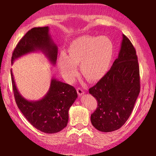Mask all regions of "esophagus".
<instances>
[{
	"label": "esophagus",
	"mask_w": 156,
	"mask_h": 156,
	"mask_svg": "<svg viewBox=\"0 0 156 156\" xmlns=\"http://www.w3.org/2000/svg\"><path fill=\"white\" fill-rule=\"evenodd\" d=\"M76 90H77V93H78L79 96H82L84 94V91L81 88H79L78 87V88H77V89H76Z\"/></svg>",
	"instance_id": "1"
}]
</instances>
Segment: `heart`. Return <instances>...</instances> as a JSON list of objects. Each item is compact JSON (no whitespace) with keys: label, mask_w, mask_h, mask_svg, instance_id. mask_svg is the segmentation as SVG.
Returning a JSON list of instances; mask_svg holds the SVG:
<instances>
[{"label":"heart","mask_w":156,"mask_h":156,"mask_svg":"<svg viewBox=\"0 0 156 156\" xmlns=\"http://www.w3.org/2000/svg\"><path fill=\"white\" fill-rule=\"evenodd\" d=\"M113 54V42L107 36H83L71 42L67 54L60 53L57 64L63 77L69 83L77 77L76 65L79 64L83 77L90 82H96L107 74Z\"/></svg>","instance_id":"1"}]
</instances>
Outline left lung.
<instances>
[{
	"label": "left lung",
	"mask_w": 156,
	"mask_h": 156,
	"mask_svg": "<svg viewBox=\"0 0 156 156\" xmlns=\"http://www.w3.org/2000/svg\"><path fill=\"white\" fill-rule=\"evenodd\" d=\"M140 89L136 49L122 34L118 58L107 74L89 89L98 102L96 110L91 115L92 125L102 132L120 129L133 111Z\"/></svg>",
	"instance_id": "left-lung-1"
}]
</instances>
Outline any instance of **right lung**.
I'll list each match as a JSON object with an SVG mask.
<instances>
[{"label": "right lung", "mask_w": 156, "mask_h": 156, "mask_svg": "<svg viewBox=\"0 0 156 156\" xmlns=\"http://www.w3.org/2000/svg\"><path fill=\"white\" fill-rule=\"evenodd\" d=\"M41 52L51 64L56 63L58 47L53 41L49 27H34L27 31L16 47L12 64L25 55ZM12 82L18 107L34 127L46 133H55L67 125L69 109L78 97L73 86L52 77L47 94L38 100H29L18 91L11 69Z\"/></svg>", "instance_id": "obj_1"}]
</instances>
